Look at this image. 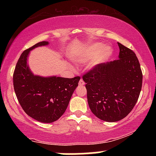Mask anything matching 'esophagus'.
Here are the masks:
<instances>
[{
    "label": "esophagus",
    "mask_w": 156,
    "mask_h": 156,
    "mask_svg": "<svg viewBox=\"0 0 156 156\" xmlns=\"http://www.w3.org/2000/svg\"><path fill=\"white\" fill-rule=\"evenodd\" d=\"M84 81H83V80L82 79V78H80V80H79V85H80V86H82V85H84Z\"/></svg>",
    "instance_id": "esophagus-1"
}]
</instances>
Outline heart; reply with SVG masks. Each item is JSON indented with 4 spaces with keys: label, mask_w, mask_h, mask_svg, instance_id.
<instances>
[{
    "label": "heart",
    "mask_w": 156,
    "mask_h": 156,
    "mask_svg": "<svg viewBox=\"0 0 156 156\" xmlns=\"http://www.w3.org/2000/svg\"><path fill=\"white\" fill-rule=\"evenodd\" d=\"M112 54V49L109 47L103 48L101 43H94L87 46L78 52L75 55V60L78 63H87L92 60L91 65L99 63L100 62L106 59Z\"/></svg>",
    "instance_id": "obj_1"
}]
</instances>
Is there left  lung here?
<instances>
[{"label":"left lung","instance_id":"left-lung-1","mask_svg":"<svg viewBox=\"0 0 156 156\" xmlns=\"http://www.w3.org/2000/svg\"><path fill=\"white\" fill-rule=\"evenodd\" d=\"M119 58L97 64L84 73L91 111L105 122H117L131 112L139 99L142 72L135 53L118 42Z\"/></svg>","mask_w":156,"mask_h":156}]
</instances>
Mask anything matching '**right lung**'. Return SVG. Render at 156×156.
<instances>
[{
    "label": "right lung",
    "mask_w": 156,
    "mask_h": 156,
    "mask_svg": "<svg viewBox=\"0 0 156 156\" xmlns=\"http://www.w3.org/2000/svg\"><path fill=\"white\" fill-rule=\"evenodd\" d=\"M48 44L38 42L23 51L13 74L14 89L23 111L33 119L44 123L53 122L62 117L80 78H43L32 74L27 65L28 53L33 48Z\"/></svg>",
    "instance_id": "1"
}]
</instances>
